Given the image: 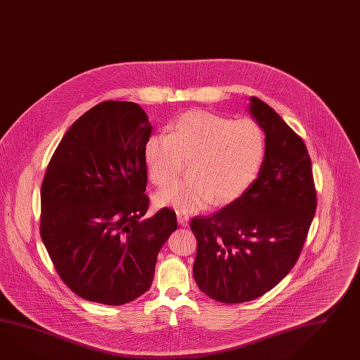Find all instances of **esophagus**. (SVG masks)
<instances>
[{
	"mask_svg": "<svg viewBox=\"0 0 360 360\" xmlns=\"http://www.w3.org/2000/svg\"><path fill=\"white\" fill-rule=\"evenodd\" d=\"M176 219H178V222H179L181 225H187V222H188V219H190V216H188L187 213H184V212L176 211Z\"/></svg>",
	"mask_w": 360,
	"mask_h": 360,
	"instance_id": "esophagus-1",
	"label": "esophagus"
}]
</instances>
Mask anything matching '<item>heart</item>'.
<instances>
[{"label":"heart","mask_w":360,"mask_h":360,"mask_svg":"<svg viewBox=\"0 0 360 360\" xmlns=\"http://www.w3.org/2000/svg\"><path fill=\"white\" fill-rule=\"evenodd\" d=\"M169 134H152L143 158L152 182L165 187L188 162L184 181L156 195L158 205L196 212L239 199L255 184L263 167L266 138L251 118L231 120L204 110H190L167 126Z\"/></svg>","instance_id":"1"}]
</instances>
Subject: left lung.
<instances>
[{"instance_id": "8db88e82", "label": "left lung", "mask_w": 360, "mask_h": 360, "mask_svg": "<svg viewBox=\"0 0 360 360\" xmlns=\"http://www.w3.org/2000/svg\"><path fill=\"white\" fill-rule=\"evenodd\" d=\"M248 110L266 138L260 174L239 199L190 224L198 242L193 278L228 304L262 297L291 271L317 202L304 141L260 98L250 97Z\"/></svg>"}]
</instances>
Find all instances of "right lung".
Returning a JSON list of instances; mask_svg holds the SVG:
<instances>
[{"mask_svg":"<svg viewBox=\"0 0 360 360\" xmlns=\"http://www.w3.org/2000/svg\"><path fill=\"white\" fill-rule=\"evenodd\" d=\"M152 132L141 106L104 101L71 124L41 184L40 234L61 280L80 298L121 306L150 288L176 213L146 217L143 147Z\"/></svg>","mask_w":360,"mask_h":360,"instance_id":"right-lung-1","label":"right lung"}]
</instances>
